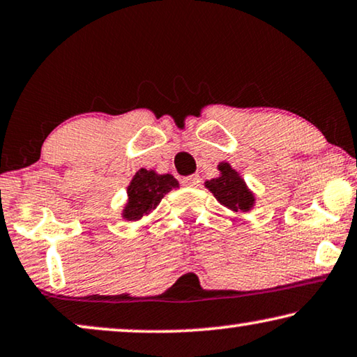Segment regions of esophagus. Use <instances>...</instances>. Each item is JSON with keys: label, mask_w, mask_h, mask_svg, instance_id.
Listing matches in <instances>:
<instances>
[{"label": "esophagus", "mask_w": 357, "mask_h": 357, "mask_svg": "<svg viewBox=\"0 0 357 357\" xmlns=\"http://www.w3.org/2000/svg\"><path fill=\"white\" fill-rule=\"evenodd\" d=\"M183 185L185 187L196 188L199 185V175H188V177H183Z\"/></svg>", "instance_id": "1"}]
</instances>
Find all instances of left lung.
<instances>
[{"label": "left lung", "instance_id": "8db88e82", "mask_svg": "<svg viewBox=\"0 0 357 357\" xmlns=\"http://www.w3.org/2000/svg\"><path fill=\"white\" fill-rule=\"evenodd\" d=\"M219 177L206 180L204 187L214 198L231 213H250L256 204V196L248 187L245 178L229 162H219Z\"/></svg>", "mask_w": 357, "mask_h": 357}]
</instances>
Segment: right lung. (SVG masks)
I'll return each mask as SVG.
<instances>
[{"label": "right lung", "instance_id": "obj_1", "mask_svg": "<svg viewBox=\"0 0 357 357\" xmlns=\"http://www.w3.org/2000/svg\"><path fill=\"white\" fill-rule=\"evenodd\" d=\"M178 188V180L172 174H158L153 169H138L127 187V203L122 219L137 222L158 208L169 191Z\"/></svg>", "mask_w": 357, "mask_h": 357}]
</instances>
